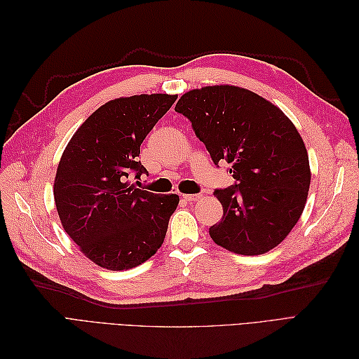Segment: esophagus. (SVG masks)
Returning <instances> with one entry per match:
<instances>
[{
    "label": "esophagus",
    "instance_id": "34e87169",
    "mask_svg": "<svg viewBox=\"0 0 359 359\" xmlns=\"http://www.w3.org/2000/svg\"><path fill=\"white\" fill-rule=\"evenodd\" d=\"M201 198V194H181V199L184 202H193V201H198Z\"/></svg>",
    "mask_w": 359,
    "mask_h": 359
}]
</instances>
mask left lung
Wrapping results in <instances>:
<instances>
[{
	"mask_svg": "<svg viewBox=\"0 0 359 359\" xmlns=\"http://www.w3.org/2000/svg\"><path fill=\"white\" fill-rule=\"evenodd\" d=\"M175 111L219 168L235 182L214 194L223 217L210 227L215 244L238 255H262L285 240L307 201L310 166L298 130L277 106L232 85L191 90Z\"/></svg>",
	"mask_w": 359,
	"mask_h": 359,
	"instance_id": "left-lung-1",
	"label": "left lung"
}]
</instances>
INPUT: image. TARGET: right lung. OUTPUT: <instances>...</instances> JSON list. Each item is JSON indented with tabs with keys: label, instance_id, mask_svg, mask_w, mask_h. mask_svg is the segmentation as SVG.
<instances>
[{
	"label": "right lung",
	"instance_id": "1",
	"mask_svg": "<svg viewBox=\"0 0 359 359\" xmlns=\"http://www.w3.org/2000/svg\"><path fill=\"white\" fill-rule=\"evenodd\" d=\"M175 100L177 95L140 94L107 102L64 149L53 184L60 220L81 252L102 268L137 266L165 241L178 194H154L128 178L148 173L139 160L140 145Z\"/></svg>",
	"mask_w": 359,
	"mask_h": 359
}]
</instances>
